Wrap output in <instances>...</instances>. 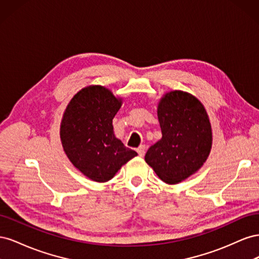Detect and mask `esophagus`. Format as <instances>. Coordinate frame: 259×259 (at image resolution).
Here are the masks:
<instances>
[{
    "label": "esophagus",
    "mask_w": 259,
    "mask_h": 259,
    "mask_svg": "<svg viewBox=\"0 0 259 259\" xmlns=\"http://www.w3.org/2000/svg\"><path fill=\"white\" fill-rule=\"evenodd\" d=\"M137 153L139 154V156H144L145 153H146V146H144V145L139 146L137 148Z\"/></svg>",
    "instance_id": "obj_1"
}]
</instances>
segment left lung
<instances>
[{
  "label": "left lung",
  "mask_w": 259,
  "mask_h": 259,
  "mask_svg": "<svg viewBox=\"0 0 259 259\" xmlns=\"http://www.w3.org/2000/svg\"><path fill=\"white\" fill-rule=\"evenodd\" d=\"M162 138L145 160L164 183L177 184L195 173L211 148V128L200 101L182 91L167 93L159 103Z\"/></svg>",
  "instance_id": "left-lung-1"
}]
</instances>
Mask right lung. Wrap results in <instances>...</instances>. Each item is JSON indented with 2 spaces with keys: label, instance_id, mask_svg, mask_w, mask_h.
<instances>
[{
  "label": "right lung",
  "instance_id": "1",
  "mask_svg": "<svg viewBox=\"0 0 259 259\" xmlns=\"http://www.w3.org/2000/svg\"><path fill=\"white\" fill-rule=\"evenodd\" d=\"M121 104L103 86H89L74 95L62 117L64 150L73 165L94 182L110 180L137 155L113 134L112 120Z\"/></svg>",
  "mask_w": 259,
  "mask_h": 259
}]
</instances>
